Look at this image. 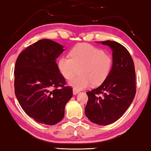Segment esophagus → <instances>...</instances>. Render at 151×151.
<instances>
[{"instance_id":"34e87169","label":"esophagus","mask_w":151,"mask_h":151,"mask_svg":"<svg viewBox=\"0 0 151 151\" xmlns=\"http://www.w3.org/2000/svg\"><path fill=\"white\" fill-rule=\"evenodd\" d=\"M78 93H79V91L76 90V89H75V88L73 89V94H78Z\"/></svg>"}]
</instances>
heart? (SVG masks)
Masks as SVG:
<instances>
[{
    "mask_svg": "<svg viewBox=\"0 0 151 151\" xmlns=\"http://www.w3.org/2000/svg\"><path fill=\"white\" fill-rule=\"evenodd\" d=\"M70 57H60L58 67L61 75L67 80L77 75L80 69V75L69 82L70 86L76 90L103 84L113 66V57L111 53L85 43L75 46L70 51Z\"/></svg>",
    "mask_w": 151,
    "mask_h": 151,
    "instance_id": "1",
    "label": "heart"
}]
</instances>
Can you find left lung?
Returning <instances> with one entry per match:
<instances>
[{"mask_svg":"<svg viewBox=\"0 0 151 151\" xmlns=\"http://www.w3.org/2000/svg\"><path fill=\"white\" fill-rule=\"evenodd\" d=\"M111 48L113 66L109 77L99 87L86 92V116L99 125L116 121L131 105L136 94V73L131 55L115 41L101 42Z\"/></svg>","mask_w":151,"mask_h":151,"instance_id":"obj_1","label":"left lung"}]
</instances>
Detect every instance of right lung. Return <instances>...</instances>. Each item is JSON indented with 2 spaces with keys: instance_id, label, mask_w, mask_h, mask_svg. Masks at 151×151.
<instances>
[{
  "instance_id": "1",
  "label": "right lung",
  "mask_w": 151,
  "mask_h": 151,
  "mask_svg": "<svg viewBox=\"0 0 151 151\" xmlns=\"http://www.w3.org/2000/svg\"><path fill=\"white\" fill-rule=\"evenodd\" d=\"M63 51L52 40H40L22 51L15 64V95L27 115L39 123L60 122L73 96V88L66 86L56 63Z\"/></svg>"
}]
</instances>
